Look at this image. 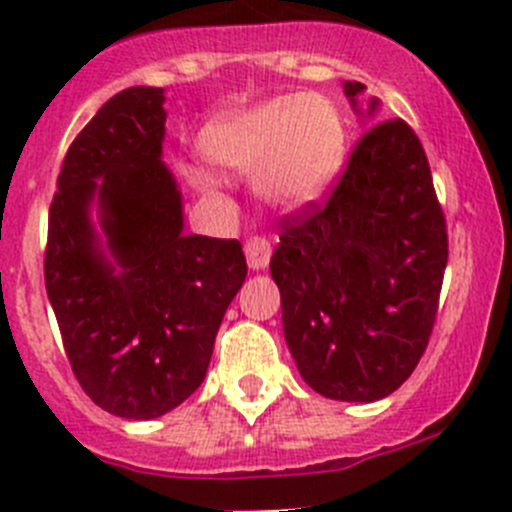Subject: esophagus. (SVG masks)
<instances>
[{
    "mask_svg": "<svg viewBox=\"0 0 512 512\" xmlns=\"http://www.w3.org/2000/svg\"><path fill=\"white\" fill-rule=\"evenodd\" d=\"M245 255H247V265H250L252 270H265L272 255L270 242H267L265 237H250V240L245 242Z\"/></svg>",
    "mask_w": 512,
    "mask_h": 512,
    "instance_id": "obj_1",
    "label": "esophagus"
}]
</instances>
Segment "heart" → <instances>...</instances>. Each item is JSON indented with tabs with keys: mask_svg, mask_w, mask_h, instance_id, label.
I'll return each instance as SVG.
<instances>
[{
	"mask_svg": "<svg viewBox=\"0 0 512 512\" xmlns=\"http://www.w3.org/2000/svg\"><path fill=\"white\" fill-rule=\"evenodd\" d=\"M342 145L335 107L312 94L272 99L212 124L202 135L207 160L230 175L255 180L257 197L277 210H302L320 200L340 170ZM185 175L200 192L220 187L202 167H187Z\"/></svg>",
	"mask_w": 512,
	"mask_h": 512,
	"instance_id": "obj_1",
	"label": "heart"
}]
</instances>
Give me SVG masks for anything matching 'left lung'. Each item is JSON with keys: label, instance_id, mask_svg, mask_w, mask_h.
Masks as SVG:
<instances>
[{"label": "left lung", "instance_id": "obj_1", "mask_svg": "<svg viewBox=\"0 0 512 512\" xmlns=\"http://www.w3.org/2000/svg\"><path fill=\"white\" fill-rule=\"evenodd\" d=\"M362 89L345 82L352 104ZM280 227L270 272L302 380L345 403L395 393L428 347L448 265L443 207L413 127L372 124L330 195Z\"/></svg>", "mask_w": 512, "mask_h": 512}]
</instances>
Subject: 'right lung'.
Instances as JSON below:
<instances>
[{"label": "right lung", "mask_w": 512, "mask_h": 512, "mask_svg": "<svg viewBox=\"0 0 512 512\" xmlns=\"http://www.w3.org/2000/svg\"><path fill=\"white\" fill-rule=\"evenodd\" d=\"M162 102L160 87L122 89L84 124L59 170L44 247L74 377L99 408L130 420L160 418L200 388L247 275L237 240L182 232L180 190L160 160ZM94 196L112 261L88 222Z\"/></svg>", "instance_id": "1"}]
</instances>
